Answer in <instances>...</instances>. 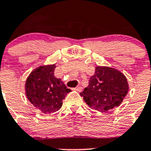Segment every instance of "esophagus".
Instances as JSON below:
<instances>
[{"instance_id": "34e87169", "label": "esophagus", "mask_w": 151, "mask_h": 151, "mask_svg": "<svg viewBox=\"0 0 151 151\" xmlns=\"http://www.w3.org/2000/svg\"><path fill=\"white\" fill-rule=\"evenodd\" d=\"M74 89L76 90V91H82V87H81V86H77L76 88H74Z\"/></svg>"}]
</instances>
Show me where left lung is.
I'll list each match as a JSON object with an SVG mask.
<instances>
[{
	"label": "left lung",
	"instance_id": "left-lung-1",
	"mask_svg": "<svg viewBox=\"0 0 151 151\" xmlns=\"http://www.w3.org/2000/svg\"><path fill=\"white\" fill-rule=\"evenodd\" d=\"M126 77L116 69L98 66L88 86L80 93L90 107L106 112L118 106L128 92Z\"/></svg>",
	"mask_w": 151,
	"mask_h": 151
}]
</instances>
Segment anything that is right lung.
I'll return each instance as SVG.
<instances>
[{
	"mask_svg": "<svg viewBox=\"0 0 151 151\" xmlns=\"http://www.w3.org/2000/svg\"><path fill=\"white\" fill-rule=\"evenodd\" d=\"M55 65L40 66L32 71L25 84L27 98L30 103L44 113H53L63 105L68 92L61 79L54 77Z\"/></svg>",
	"mask_w": 151,
	"mask_h": 151,
	"instance_id": "right-lung-1",
	"label": "right lung"
}]
</instances>
